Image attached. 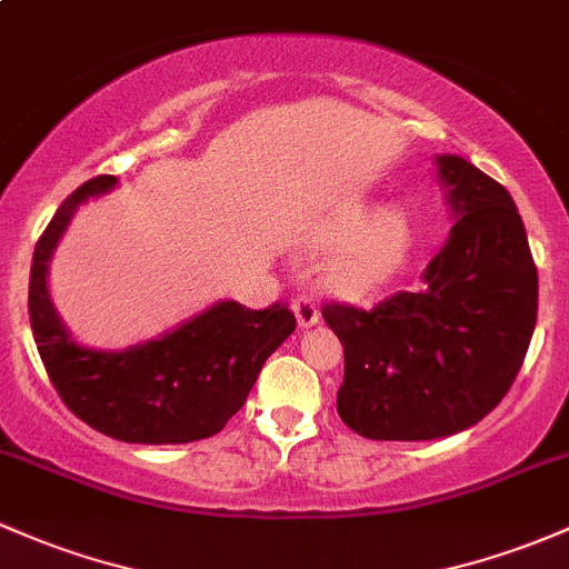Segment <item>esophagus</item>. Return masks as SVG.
Here are the masks:
<instances>
[{
    "label": "esophagus",
    "instance_id": "1",
    "mask_svg": "<svg viewBox=\"0 0 569 569\" xmlns=\"http://www.w3.org/2000/svg\"><path fill=\"white\" fill-rule=\"evenodd\" d=\"M292 311H296L298 326L301 328H311L320 322V309H317V301L311 296H298L292 301Z\"/></svg>",
    "mask_w": 569,
    "mask_h": 569
}]
</instances>
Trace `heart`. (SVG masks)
Segmentation results:
<instances>
[{
    "label": "heart",
    "instance_id": "obj_1",
    "mask_svg": "<svg viewBox=\"0 0 569 569\" xmlns=\"http://www.w3.org/2000/svg\"><path fill=\"white\" fill-rule=\"evenodd\" d=\"M326 243L339 247L326 268L328 287L345 298H366L405 266L412 222L399 209L352 206L328 222Z\"/></svg>",
    "mask_w": 569,
    "mask_h": 569
}]
</instances>
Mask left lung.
<instances>
[{
	"mask_svg": "<svg viewBox=\"0 0 569 569\" xmlns=\"http://www.w3.org/2000/svg\"><path fill=\"white\" fill-rule=\"evenodd\" d=\"M456 217L423 287L375 309L322 307L345 347L336 409L366 439L418 442L486 418L516 380L537 322V268L510 192L463 157L439 154Z\"/></svg>",
	"mask_w": 569,
	"mask_h": 569,
	"instance_id": "obj_1",
	"label": "left lung"
}]
</instances>
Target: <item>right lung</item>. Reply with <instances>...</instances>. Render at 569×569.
Here are the masks:
<instances>
[{"instance_id": "obj_1", "label": "right lung", "mask_w": 569, "mask_h": 569, "mask_svg": "<svg viewBox=\"0 0 569 569\" xmlns=\"http://www.w3.org/2000/svg\"><path fill=\"white\" fill-rule=\"evenodd\" d=\"M113 187V176L78 187L34 247L29 322L38 352L64 405L106 437L138 445L213 437L243 407L268 356L296 331V315L282 303L254 311L219 301L127 350H94L72 339L48 292V262L78 206Z\"/></svg>"}]
</instances>
